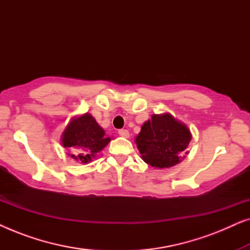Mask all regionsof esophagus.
<instances>
[{"mask_svg": "<svg viewBox=\"0 0 250 250\" xmlns=\"http://www.w3.org/2000/svg\"><path fill=\"white\" fill-rule=\"evenodd\" d=\"M118 134L121 135V136H123V138H126V139L129 138V133H128L127 129H119Z\"/></svg>", "mask_w": 250, "mask_h": 250, "instance_id": "1", "label": "esophagus"}]
</instances>
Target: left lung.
<instances>
[{
	"instance_id": "obj_1",
	"label": "left lung",
	"mask_w": 250,
	"mask_h": 250,
	"mask_svg": "<svg viewBox=\"0 0 250 250\" xmlns=\"http://www.w3.org/2000/svg\"><path fill=\"white\" fill-rule=\"evenodd\" d=\"M192 139L190 129L184 123L168 112L151 116L142 125L135 143L143 162L155 168H169L184 159Z\"/></svg>"
}]
</instances>
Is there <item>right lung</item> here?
Wrapping results in <instances>:
<instances>
[{"label":"right lung","mask_w":250,"mask_h":250,"mask_svg":"<svg viewBox=\"0 0 250 250\" xmlns=\"http://www.w3.org/2000/svg\"><path fill=\"white\" fill-rule=\"evenodd\" d=\"M110 141L104 129L88 112L70 118L61 134V145L69 150L68 155L82 164L91 163Z\"/></svg>","instance_id":"1"}]
</instances>
